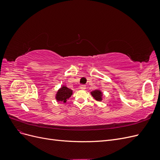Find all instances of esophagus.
<instances>
[{"mask_svg":"<svg viewBox=\"0 0 160 160\" xmlns=\"http://www.w3.org/2000/svg\"><path fill=\"white\" fill-rule=\"evenodd\" d=\"M79 88H80L81 89L84 90V89H86V85H81L79 86Z\"/></svg>","mask_w":160,"mask_h":160,"instance_id":"1","label":"esophagus"}]
</instances>
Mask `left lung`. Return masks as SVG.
Wrapping results in <instances>:
<instances>
[{
  "instance_id": "obj_1",
  "label": "left lung",
  "mask_w": 160,
  "mask_h": 160,
  "mask_svg": "<svg viewBox=\"0 0 160 160\" xmlns=\"http://www.w3.org/2000/svg\"><path fill=\"white\" fill-rule=\"evenodd\" d=\"M91 94H92V95L93 96V98H95V99L96 100H98V101H101V95H102V94H101L100 91L95 90L94 91L92 92Z\"/></svg>"
}]
</instances>
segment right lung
<instances>
[{
	"label": "right lung",
	"instance_id": "obj_1",
	"mask_svg": "<svg viewBox=\"0 0 160 160\" xmlns=\"http://www.w3.org/2000/svg\"><path fill=\"white\" fill-rule=\"evenodd\" d=\"M72 90L66 88V87H62V88L58 91L56 99L59 101H63L66 102L67 99H68L72 95Z\"/></svg>",
	"mask_w": 160,
	"mask_h": 160
}]
</instances>
